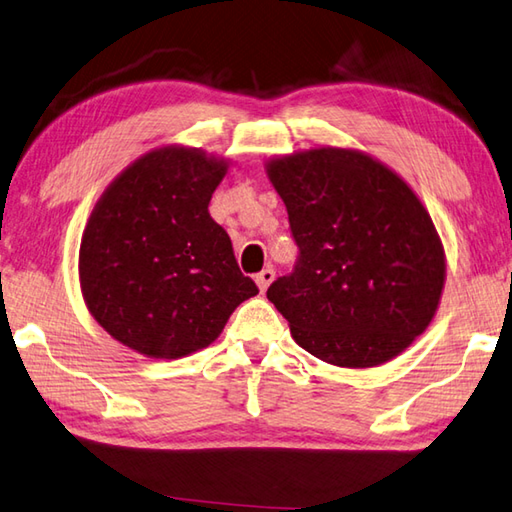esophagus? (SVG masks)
Returning <instances> with one entry per match:
<instances>
[{"label":"esophagus","mask_w":512,"mask_h":512,"mask_svg":"<svg viewBox=\"0 0 512 512\" xmlns=\"http://www.w3.org/2000/svg\"><path fill=\"white\" fill-rule=\"evenodd\" d=\"M273 279H275V270L270 268V266H266L262 273H257V277H255V282H257V286H259V290H262V293H266V288L273 284Z\"/></svg>","instance_id":"esophagus-1"}]
</instances>
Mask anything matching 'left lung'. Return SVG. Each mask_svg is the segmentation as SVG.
Segmentation results:
<instances>
[{
	"label": "left lung",
	"mask_w": 512,
	"mask_h": 512,
	"mask_svg": "<svg viewBox=\"0 0 512 512\" xmlns=\"http://www.w3.org/2000/svg\"><path fill=\"white\" fill-rule=\"evenodd\" d=\"M268 177L299 248L266 297L295 342L346 368L379 366L422 335L446 264L428 210L393 170L346 148L273 159Z\"/></svg>",
	"instance_id": "8db88e82"
}]
</instances>
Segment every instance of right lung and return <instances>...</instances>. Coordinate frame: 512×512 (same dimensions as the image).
I'll return each mask as SVG.
<instances>
[{
  "mask_svg": "<svg viewBox=\"0 0 512 512\" xmlns=\"http://www.w3.org/2000/svg\"><path fill=\"white\" fill-rule=\"evenodd\" d=\"M226 164L166 146L130 164L99 199L79 248V284L99 326L146 357L215 342L259 293L208 213Z\"/></svg>",
  "mask_w": 512,
  "mask_h": 512,
  "instance_id": "obj_1",
  "label": "right lung"
}]
</instances>
